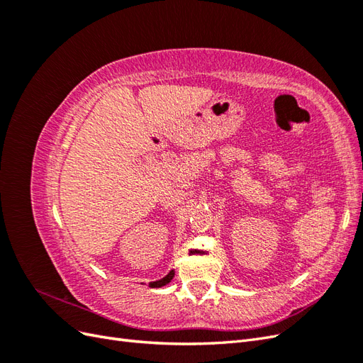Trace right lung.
<instances>
[{
	"label": "right lung",
	"instance_id": "add662e5",
	"mask_svg": "<svg viewBox=\"0 0 363 363\" xmlns=\"http://www.w3.org/2000/svg\"><path fill=\"white\" fill-rule=\"evenodd\" d=\"M172 277H174V271H169L163 279L156 280V281H151L150 283V288H162V286H164V284H168L172 280Z\"/></svg>",
	"mask_w": 363,
	"mask_h": 363
}]
</instances>
